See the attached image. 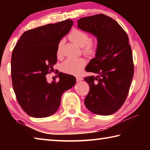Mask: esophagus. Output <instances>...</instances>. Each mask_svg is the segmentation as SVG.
<instances>
[{
	"label": "esophagus",
	"instance_id": "34e87169",
	"mask_svg": "<svg viewBox=\"0 0 150 150\" xmlns=\"http://www.w3.org/2000/svg\"><path fill=\"white\" fill-rule=\"evenodd\" d=\"M77 79V82H79V81H82L83 79L82 78V77H77V79Z\"/></svg>",
	"mask_w": 150,
	"mask_h": 150
}]
</instances>
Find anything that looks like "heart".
Segmentation results:
<instances>
[{
  "instance_id": "b5f03b06",
  "label": "heart",
  "mask_w": 150,
  "mask_h": 150,
  "mask_svg": "<svg viewBox=\"0 0 150 150\" xmlns=\"http://www.w3.org/2000/svg\"><path fill=\"white\" fill-rule=\"evenodd\" d=\"M69 39L76 45L83 47V52L87 55L95 54L98 47L96 41L90 40V37L87 33L79 29H75L70 33ZM63 42L60 41L57 47V55L58 57L62 55V47ZM86 65V61L83 58H68L62 65V69L69 74L77 75L81 72Z\"/></svg>"
}]
</instances>
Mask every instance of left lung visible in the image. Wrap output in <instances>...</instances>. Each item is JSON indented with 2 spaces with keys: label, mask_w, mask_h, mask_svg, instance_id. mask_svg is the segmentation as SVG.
Returning <instances> with one entry per match:
<instances>
[{
  "label": "left lung",
  "mask_w": 150,
  "mask_h": 150,
  "mask_svg": "<svg viewBox=\"0 0 150 150\" xmlns=\"http://www.w3.org/2000/svg\"><path fill=\"white\" fill-rule=\"evenodd\" d=\"M77 24L79 28L95 35L98 43L95 57L85 68L96 76L84 79L90 87L85 105L96 115H112L125 101L134 75L128 37L117 22L105 14L81 18Z\"/></svg>",
  "instance_id": "left-lung-1"
}]
</instances>
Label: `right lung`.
<instances>
[{
    "mask_svg": "<svg viewBox=\"0 0 150 150\" xmlns=\"http://www.w3.org/2000/svg\"><path fill=\"white\" fill-rule=\"evenodd\" d=\"M73 24L71 20L28 30L21 35L11 57L12 87L19 105L34 118L54 115L62 96L75 85L74 76L59 73V82L45 77L57 62V47Z\"/></svg>",
    "mask_w": 150,
    "mask_h": 150,
    "instance_id": "right-lung-1",
    "label": "right lung"
}]
</instances>
